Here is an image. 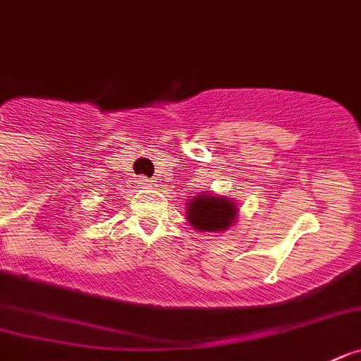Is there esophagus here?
<instances>
[{"label": "esophagus", "instance_id": "obj_1", "mask_svg": "<svg viewBox=\"0 0 361 361\" xmlns=\"http://www.w3.org/2000/svg\"><path fill=\"white\" fill-rule=\"evenodd\" d=\"M140 186H143V188H154L155 184H154V180H150V178L141 177V178H140Z\"/></svg>", "mask_w": 361, "mask_h": 361}]
</instances>
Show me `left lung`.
<instances>
[{
  "label": "left lung",
  "instance_id": "left-lung-1",
  "mask_svg": "<svg viewBox=\"0 0 361 361\" xmlns=\"http://www.w3.org/2000/svg\"><path fill=\"white\" fill-rule=\"evenodd\" d=\"M238 211L233 198L207 191L191 197L186 204V218L197 233H224L236 224Z\"/></svg>",
  "mask_w": 361,
  "mask_h": 361
}]
</instances>
